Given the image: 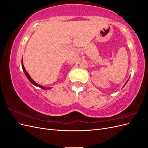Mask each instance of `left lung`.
Segmentation results:
<instances>
[{
  "label": "left lung",
  "mask_w": 148,
  "mask_h": 148,
  "mask_svg": "<svg viewBox=\"0 0 148 148\" xmlns=\"http://www.w3.org/2000/svg\"><path fill=\"white\" fill-rule=\"evenodd\" d=\"M127 82H128V81H127ZM127 82H126V83H127ZM126 83H125V84H126ZM125 85H124V86H125Z\"/></svg>",
  "instance_id": "left-lung-1"
}]
</instances>
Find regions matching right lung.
<instances>
[{
    "label": "right lung",
    "instance_id": "right-lung-1",
    "mask_svg": "<svg viewBox=\"0 0 148 148\" xmlns=\"http://www.w3.org/2000/svg\"><path fill=\"white\" fill-rule=\"evenodd\" d=\"M21 66H22V68H23V71H24V73H25V75H26V77H27V78L29 79V81L31 83L33 84L34 85H35L36 86H38V87L41 88H42V89H49L51 88H46V87H44V86H41V85H40V84H38L37 83H36V82L34 81V80H33L32 78H31V77L29 76V75L27 71H26V69H25V67H24V66H23V57H22Z\"/></svg>",
    "mask_w": 148,
    "mask_h": 148
}]
</instances>
